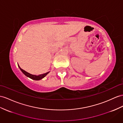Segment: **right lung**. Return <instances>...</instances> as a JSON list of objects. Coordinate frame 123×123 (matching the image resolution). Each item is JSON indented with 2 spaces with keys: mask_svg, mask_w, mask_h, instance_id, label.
<instances>
[{
  "mask_svg": "<svg viewBox=\"0 0 123 123\" xmlns=\"http://www.w3.org/2000/svg\"><path fill=\"white\" fill-rule=\"evenodd\" d=\"M18 68H19L21 70V71L22 72V73L25 75V76H26L28 77H30V78H31V79L34 80H40L41 79H42V78H43V77H45L46 76V75L49 73V72H47V73H44V74H40V75H32V74H30L29 73H28V72H26L25 71L23 70V69H22L20 67V66L18 65Z\"/></svg>",
  "mask_w": 123,
  "mask_h": 123,
  "instance_id": "add662e5",
  "label": "right lung"
}]
</instances>
